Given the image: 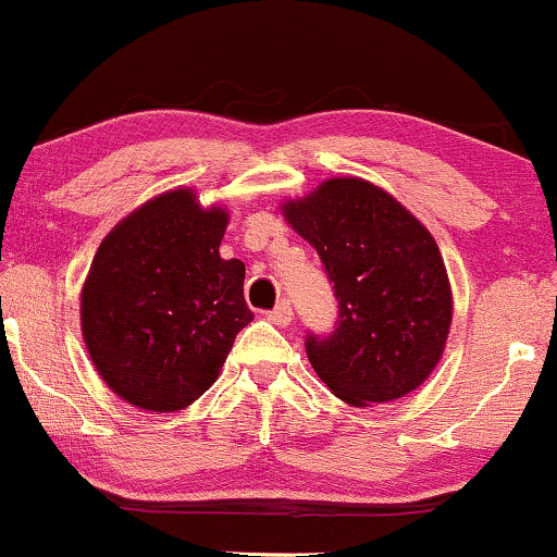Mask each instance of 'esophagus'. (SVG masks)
Returning <instances> with one entry per match:
<instances>
[{"label": "esophagus", "instance_id": "34e87169", "mask_svg": "<svg viewBox=\"0 0 557 557\" xmlns=\"http://www.w3.org/2000/svg\"><path fill=\"white\" fill-rule=\"evenodd\" d=\"M268 320L273 322V325H289L292 322V305L289 299H281L276 307H273L271 312H268Z\"/></svg>", "mask_w": 557, "mask_h": 557}]
</instances>
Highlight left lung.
<instances>
[{"instance_id":"8db88e82","label":"left lung","mask_w":557,"mask_h":557,"mask_svg":"<svg viewBox=\"0 0 557 557\" xmlns=\"http://www.w3.org/2000/svg\"><path fill=\"white\" fill-rule=\"evenodd\" d=\"M284 216L322 260L338 301L331 333L307 331L312 369L341 400L389 403L434 372L451 322L442 252L393 196L359 177L322 183Z\"/></svg>"}]
</instances>
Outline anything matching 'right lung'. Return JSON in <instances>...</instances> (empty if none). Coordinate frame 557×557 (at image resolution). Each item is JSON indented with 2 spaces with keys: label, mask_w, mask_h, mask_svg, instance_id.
Returning a JSON list of instances; mask_svg holds the SVG:
<instances>
[{
  "label": "right lung",
  "mask_w": 557,
  "mask_h": 557,
  "mask_svg": "<svg viewBox=\"0 0 557 557\" xmlns=\"http://www.w3.org/2000/svg\"><path fill=\"white\" fill-rule=\"evenodd\" d=\"M222 209L164 194L102 239L82 289V333L108 387L144 410H181L216 382L252 320L243 260L219 256Z\"/></svg>",
  "instance_id": "obj_1"
}]
</instances>
